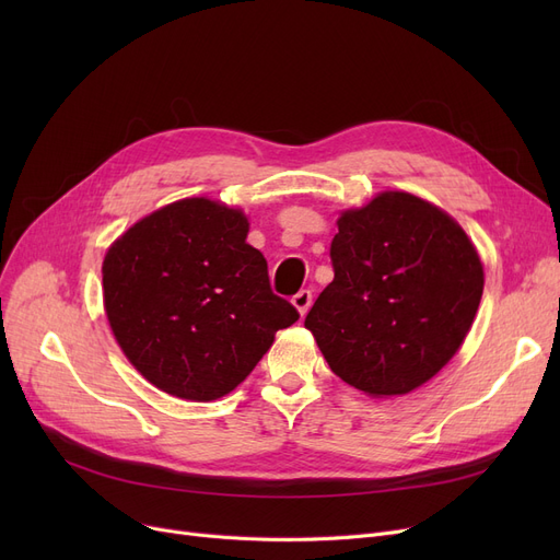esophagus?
Segmentation results:
<instances>
[{"label":"esophagus","mask_w":560,"mask_h":560,"mask_svg":"<svg viewBox=\"0 0 560 560\" xmlns=\"http://www.w3.org/2000/svg\"><path fill=\"white\" fill-rule=\"evenodd\" d=\"M311 302H313V292L311 290H300L295 298H292V304H295V308L300 311V315L304 317L311 308Z\"/></svg>","instance_id":"obj_1"}]
</instances>
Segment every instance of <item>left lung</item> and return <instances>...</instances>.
I'll list each match as a JSON object with an SVG mask.
<instances>
[{
	"label": "left lung",
	"mask_w": 560,
	"mask_h": 560,
	"mask_svg": "<svg viewBox=\"0 0 560 560\" xmlns=\"http://www.w3.org/2000/svg\"><path fill=\"white\" fill-rule=\"evenodd\" d=\"M331 262L304 327L334 374L370 397L406 395L443 370L483 295V265L460 224L410 192L342 211Z\"/></svg>",
	"instance_id": "left-lung-1"
}]
</instances>
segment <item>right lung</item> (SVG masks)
<instances>
[{"mask_svg": "<svg viewBox=\"0 0 560 560\" xmlns=\"http://www.w3.org/2000/svg\"><path fill=\"white\" fill-rule=\"evenodd\" d=\"M241 209L188 197L117 238L102 265L117 345L159 390L213 401L243 384L298 308L270 288Z\"/></svg>", "mask_w": 560, "mask_h": 560, "instance_id": "1", "label": "right lung"}]
</instances>
